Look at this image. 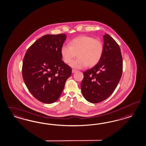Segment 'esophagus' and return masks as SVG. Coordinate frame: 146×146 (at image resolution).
<instances>
[{"label":"esophagus","instance_id":"34e87169","mask_svg":"<svg viewBox=\"0 0 146 146\" xmlns=\"http://www.w3.org/2000/svg\"><path fill=\"white\" fill-rule=\"evenodd\" d=\"M76 72V70H74V69H73V70H72V73H75Z\"/></svg>","mask_w":146,"mask_h":146}]
</instances>
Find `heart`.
<instances>
[{
  "label": "heart",
  "instance_id": "b5f03b06",
  "mask_svg": "<svg viewBox=\"0 0 146 146\" xmlns=\"http://www.w3.org/2000/svg\"><path fill=\"white\" fill-rule=\"evenodd\" d=\"M104 50V44L100 40L82 35L70 41L68 45L62 46L60 53L62 60L66 64L70 63L77 54L78 58L72 61L70 66L73 68L81 69L87 65L91 67L97 65L102 56Z\"/></svg>",
  "mask_w": 146,
  "mask_h": 146
}]
</instances>
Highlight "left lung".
<instances>
[{
	"instance_id": "obj_1",
	"label": "left lung",
	"mask_w": 146,
	"mask_h": 146,
	"mask_svg": "<svg viewBox=\"0 0 146 146\" xmlns=\"http://www.w3.org/2000/svg\"><path fill=\"white\" fill-rule=\"evenodd\" d=\"M104 46L100 61L84 72V79L81 83L84 97L93 104L102 102L111 95L122 73V58L119 45L110 35L105 34Z\"/></svg>"
}]
</instances>
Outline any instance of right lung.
Instances as JSON below:
<instances>
[{
    "label": "right lung",
    "mask_w": 146,
    "mask_h": 146,
    "mask_svg": "<svg viewBox=\"0 0 146 146\" xmlns=\"http://www.w3.org/2000/svg\"><path fill=\"white\" fill-rule=\"evenodd\" d=\"M65 34L46 35L29 47L24 58L22 74L26 87L37 100L52 104L58 100L72 69L62 60Z\"/></svg>",
    "instance_id": "right-lung-1"
}]
</instances>
